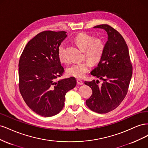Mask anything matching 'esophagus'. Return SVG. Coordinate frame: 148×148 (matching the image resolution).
Masks as SVG:
<instances>
[{"label": "esophagus", "instance_id": "1", "mask_svg": "<svg viewBox=\"0 0 148 148\" xmlns=\"http://www.w3.org/2000/svg\"><path fill=\"white\" fill-rule=\"evenodd\" d=\"M77 84H83V82L80 79H77Z\"/></svg>", "mask_w": 148, "mask_h": 148}]
</instances>
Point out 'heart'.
I'll use <instances>...</instances> for the list:
<instances>
[{
	"label": "heart",
	"mask_w": 148,
	"mask_h": 148,
	"mask_svg": "<svg viewBox=\"0 0 148 148\" xmlns=\"http://www.w3.org/2000/svg\"><path fill=\"white\" fill-rule=\"evenodd\" d=\"M74 41L78 47L84 51V56L92 64L95 65L99 63L105 50V44L101 39L95 38L92 36L86 33H81L75 37ZM65 50V44L62 42L59 45L57 50L58 57L62 62H66L67 60ZM89 62L85 60L71 64L66 69L67 74L71 77L78 78L83 77L90 66V62Z\"/></svg>",
	"instance_id": "1"
}]
</instances>
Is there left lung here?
<instances>
[{"label":"left lung","mask_w":148,"mask_h":148,"mask_svg":"<svg viewBox=\"0 0 148 148\" xmlns=\"http://www.w3.org/2000/svg\"><path fill=\"white\" fill-rule=\"evenodd\" d=\"M94 28L104 29L108 35V41L101 60L91 72L104 82L99 85V80L84 82L92 91L86 104L95 112L106 114L117 108L126 96L133 67L127 44L122 36L107 24Z\"/></svg>","instance_id":"8db88e82"}]
</instances>
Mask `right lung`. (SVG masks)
<instances>
[{
  "label": "right lung",
  "instance_id": "add662e5",
  "mask_svg": "<svg viewBox=\"0 0 148 148\" xmlns=\"http://www.w3.org/2000/svg\"><path fill=\"white\" fill-rule=\"evenodd\" d=\"M66 33L42 31L30 40L20 56V92L29 108L43 117L59 114L64 106L66 93L77 84L74 77L56 81L64 72L57 50Z\"/></svg>",
  "mask_w": 148,
  "mask_h": 148
}]
</instances>
